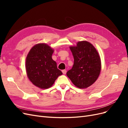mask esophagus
I'll use <instances>...</instances> for the list:
<instances>
[{
    "label": "esophagus",
    "instance_id": "obj_1",
    "mask_svg": "<svg viewBox=\"0 0 128 128\" xmlns=\"http://www.w3.org/2000/svg\"><path fill=\"white\" fill-rule=\"evenodd\" d=\"M62 73L64 74H66V72H67V70H65V69H64V70H62Z\"/></svg>",
    "mask_w": 128,
    "mask_h": 128
}]
</instances>
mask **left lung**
Listing matches in <instances>:
<instances>
[{"label":"left lung","instance_id":"left-lung-1","mask_svg":"<svg viewBox=\"0 0 128 128\" xmlns=\"http://www.w3.org/2000/svg\"><path fill=\"white\" fill-rule=\"evenodd\" d=\"M70 49L74 59L67 75L76 86L84 88L97 80L101 70V60L95 48L86 41L79 42Z\"/></svg>","mask_w":128,"mask_h":128}]
</instances>
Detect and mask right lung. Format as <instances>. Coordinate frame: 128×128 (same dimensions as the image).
<instances>
[{
  "instance_id": "obj_1",
  "label": "right lung",
  "mask_w": 128,
  "mask_h": 128,
  "mask_svg": "<svg viewBox=\"0 0 128 128\" xmlns=\"http://www.w3.org/2000/svg\"><path fill=\"white\" fill-rule=\"evenodd\" d=\"M53 51L48 45L39 44L32 48L26 56L27 75L33 84L40 88H50L58 77L62 74L52 59Z\"/></svg>"
}]
</instances>
